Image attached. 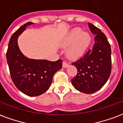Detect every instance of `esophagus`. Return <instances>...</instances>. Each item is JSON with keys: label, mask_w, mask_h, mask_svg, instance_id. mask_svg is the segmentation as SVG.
<instances>
[{"label": "esophagus", "mask_w": 123, "mask_h": 123, "mask_svg": "<svg viewBox=\"0 0 123 123\" xmlns=\"http://www.w3.org/2000/svg\"><path fill=\"white\" fill-rule=\"evenodd\" d=\"M69 66V64L67 63V62H63V63H62V68H66L67 67Z\"/></svg>", "instance_id": "esophagus-1"}]
</instances>
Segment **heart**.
I'll return each mask as SVG.
<instances>
[{"instance_id":"heart-1","label":"heart","mask_w":123,"mask_h":123,"mask_svg":"<svg viewBox=\"0 0 123 123\" xmlns=\"http://www.w3.org/2000/svg\"><path fill=\"white\" fill-rule=\"evenodd\" d=\"M91 41L87 32H82L80 28H75L68 34L63 41L64 46H69L66 55L69 59L77 60L86 52Z\"/></svg>"}]
</instances>
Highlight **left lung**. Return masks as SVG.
Listing matches in <instances>:
<instances>
[{"mask_svg":"<svg viewBox=\"0 0 123 123\" xmlns=\"http://www.w3.org/2000/svg\"><path fill=\"white\" fill-rule=\"evenodd\" d=\"M95 35L94 44L84 57L73 62L77 76L71 83L79 91L91 94L99 90L107 82L111 73V48L106 36L96 26L88 23Z\"/></svg>","mask_w":123,"mask_h":123,"instance_id":"8db88e82","label":"left lung"}]
</instances>
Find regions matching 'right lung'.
Returning a JSON list of instances; mask_svg holds the SVG:
<instances>
[{"mask_svg": "<svg viewBox=\"0 0 123 123\" xmlns=\"http://www.w3.org/2000/svg\"><path fill=\"white\" fill-rule=\"evenodd\" d=\"M28 22L20 27L11 37L6 57L12 80L17 89L29 96H37L49 89L54 74L62 68V61L29 59L22 54L18 39L25 28L33 25Z\"/></svg>", "mask_w": 123, "mask_h": 123, "instance_id": "1", "label": "right lung"}]
</instances>
